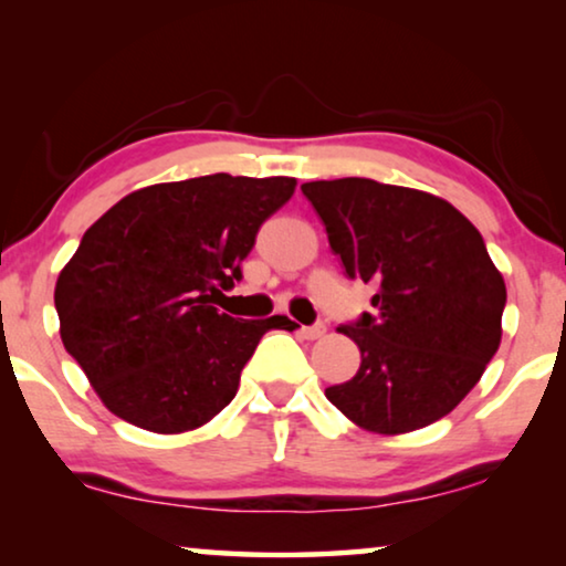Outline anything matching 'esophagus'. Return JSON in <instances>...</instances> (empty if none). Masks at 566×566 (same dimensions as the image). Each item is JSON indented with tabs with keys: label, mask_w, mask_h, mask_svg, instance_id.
<instances>
[{
	"label": "esophagus",
	"mask_w": 566,
	"mask_h": 566,
	"mask_svg": "<svg viewBox=\"0 0 566 566\" xmlns=\"http://www.w3.org/2000/svg\"><path fill=\"white\" fill-rule=\"evenodd\" d=\"M324 332H327L324 324H314V327H298V335L304 339H319V337H324Z\"/></svg>",
	"instance_id": "1"
}]
</instances>
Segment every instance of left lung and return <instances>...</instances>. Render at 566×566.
<instances>
[{
  "instance_id": "1",
  "label": "left lung",
  "mask_w": 566,
  "mask_h": 566,
  "mask_svg": "<svg viewBox=\"0 0 566 566\" xmlns=\"http://www.w3.org/2000/svg\"><path fill=\"white\" fill-rule=\"evenodd\" d=\"M374 314L339 327L360 368L327 399L360 430L401 436L453 412L502 339L505 281L467 216L430 192L366 177L301 185Z\"/></svg>"
}]
</instances>
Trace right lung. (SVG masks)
<instances>
[{
    "mask_svg": "<svg viewBox=\"0 0 566 566\" xmlns=\"http://www.w3.org/2000/svg\"><path fill=\"white\" fill-rule=\"evenodd\" d=\"M293 190V177L227 172L159 182L84 231L53 301L61 343L115 417L159 436L211 422L262 335L293 327L289 316L247 322L213 306Z\"/></svg>",
    "mask_w": 566,
    "mask_h": 566,
    "instance_id": "add662e5",
    "label": "right lung"
}]
</instances>
